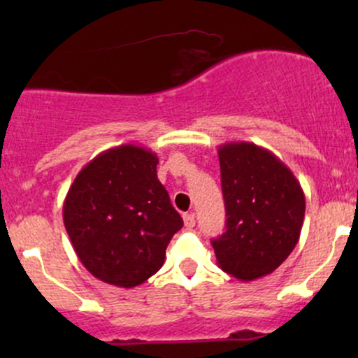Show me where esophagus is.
I'll return each mask as SVG.
<instances>
[{
	"mask_svg": "<svg viewBox=\"0 0 358 358\" xmlns=\"http://www.w3.org/2000/svg\"><path fill=\"white\" fill-rule=\"evenodd\" d=\"M183 224H185V227H187V229L195 227V215H193V213H185Z\"/></svg>",
	"mask_w": 358,
	"mask_h": 358,
	"instance_id": "1",
	"label": "esophagus"
}]
</instances>
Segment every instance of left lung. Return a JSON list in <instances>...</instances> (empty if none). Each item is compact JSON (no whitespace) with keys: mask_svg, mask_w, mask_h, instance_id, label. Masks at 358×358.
<instances>
[{"mask_svg":"<svg viewBox=\"0 0 358 358\" xmlns=\"http://www.w3.org/2000/svg\"><path fill=\"white\" fill-rule=\"evenodd\" d=\"M225 232L212 241L219 268L241 281L276 271L293 252L305 219V193L276 155L248 141L219 146Z\"/></svg>","mask_w":358,"mask_h":358,"instance_id":"left-lung-1","label":"left lung"}]
</instances>
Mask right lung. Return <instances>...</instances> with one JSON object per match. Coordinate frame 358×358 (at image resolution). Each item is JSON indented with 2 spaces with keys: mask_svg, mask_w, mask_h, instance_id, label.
Wrapping results in <instances>:
<instances>
[{
  "mask_svg": "<svg viewBox=\"0 0 358 358\" xmlns=\"http://www.w3.org/2000/svg\"><path fill=\"white\" fill-rule=\"evenodd\" d=\"M158 156L136 145L102 151L64 200V224L94 278L134 287L158 273L183 220L156 175Z\"/></svg>",
  "mask_w": 358,
  "mask_h": 358,
  "instance_id": "obj_1",
  "label": "right lung"
}]
</instances>
